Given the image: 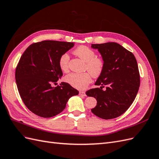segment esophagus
<instances>
[{
	"mask_svg": "<svg viewBox=\"0 0 159 159\" xmlns=\"http://www.w3.org/2000/svg\"><path fill=\"white\" fill-rule=\"evenodd\" d=\"M80 96H86L85 92H84V91H80Z\"/></svg>",
	"mask_w": 159,
	"mask_h": 159,
	"instance_id": "1",
	"label": "esophagus"
}]
</instances>
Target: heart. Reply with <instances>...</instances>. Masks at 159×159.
Returning a JSON list of instances; mask_svg holds the SVG:
<instances>
[{
  "mask_svg": "<svg viewBox=\"0 0 159 159\" xmlns=\"http://www.w3.org/2000/svg\"><path fill=\"white\" fill-rule=\"evenodd\" d=\"M74 54L86 62L85 70L90 72L71 73L67 75L65 80L72 87L78 89H84L91 81V75L97 78L103 73L105 61L102 57L96 56L95 52L86 46H80L74 50ZM70 56L64 53L59 60V66L62 71H67L69 68Z\"/></svg>",
  "mask_w": 159,
  "mask_h": 159,
  "instance_id": "b5f03b06",
  "label": "heart"
}]
</instances>
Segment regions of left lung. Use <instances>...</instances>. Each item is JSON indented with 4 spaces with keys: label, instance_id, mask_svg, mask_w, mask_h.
Here are the masks:
<instances>
[{
    "label": "left lung",
    "instance_id": "8db88e82",
    "mask_svg": "<svg viewBox=\"0 0 159 159\" xmlns=\"http://www.w3.org/2000/svg\"><path fill=\"white\" fill-rule=\"evenodd\" d=\"M91 48L98 49L105 61L103 73L95 84L101 87L86 91V95L97 100L91 112L103 119L116 118L131 106L138 93L140 75L136 58L115 42L91 44Z\"/></svg>",
    "mask_w": 159,
    "mask_h": 159
}]
</instances>
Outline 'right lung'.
I'll list each match as a JSON object with an SVG mask.
<instances>
[{"mask_svg":"<svg viewBox=\"0 0 159 159\" xmlns=\"http://www.w3.org/2000/svg\"><path fill=\"white\" fill-rule=\"evenodd\" d=\"M74 42L44 40L34 43L23 53L16 68L19 94L27 108L38 116L49 118L63 111L69 99L79 91L66 82L52 87L63 75L60 56Z\"/></svg>","mask_w":159,"mask_h":159,"instance_id":"obj_1","label":"right lung"}]
</instances>
